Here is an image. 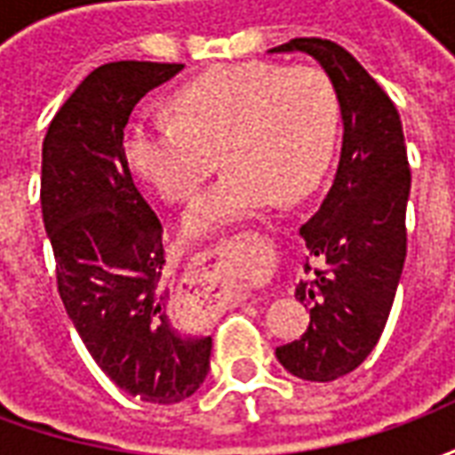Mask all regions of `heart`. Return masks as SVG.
I'll use <instances>...</instances> for the list:
<instances>
[{"label": "heart", "mask_w": 455, "mask_h": 455, "mask_svg": "<svg viewBox=\"0 0 455 455\" xmlns=\"http://www.w3.org/2000/svg\"><path fill=\"white\" fill-rule=\"evenodd\" d=\"M170 107L172 119L131 124L124 156L158 197L188 202L221 153L227 172L182 214L189 238L309 195L341 131L339 90L312 65H221L180 87Z\"/></svg>", "instance_id": "heart-1"}]
</instances>
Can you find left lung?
Masks as SVG:
<instances>
[{
  "label": "left lung",
  "mask_w": 455,
  "mask_h": 455,
  "mask_svg": "<svg viewBox=\"0 0 455 455\" xmlns=\"http://www.w3.org/2000/svg\"><path fill=\"white\" fill-rule=\"evenodd\" d=\"M312 55L341 100L343 146L331 189L302 224L309 256L322 266L299 280L295 297L309 326L275 348L295 378L329 382L361 365L387 324L407 256L411 172L397 107L346 48L326 38H292L270 53Z\"/></svg>",
  "instance_id": "8db88e82"
}]
</instances>
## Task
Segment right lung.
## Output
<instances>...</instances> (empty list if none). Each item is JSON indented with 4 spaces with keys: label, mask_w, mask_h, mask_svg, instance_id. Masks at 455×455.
Here are the masks:
<instances>
[{
    "label": "right lung",
    "mask_w": 455,
    "mask_h": 455,
    "mask_svg": "<svg viewBox=\"0 0 455 455\" xmlns=\"http://www.w3.org/2000/svg\"><path fill=\"white\" fill-rule=\"evenodd\" d=\"M182 68L100 65L51 121L41 163V209L65 312L104 375L153 404L195 395L212 355L209 336L180 334L170 322L163 224L124 156L133 107Z\"/></svg>",
    "instance_id": "obj_1"
}]
</instances>
